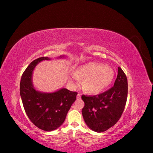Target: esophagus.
<instances>
[{
	"instance_id": "obj_1",
	"label": "esophagus",
	"mask_w": 153,
	"mask_h": 153,
	"mask_svg": "<svg viewBox=\"0 0 153 153\" xmlns=\"http://www.w3.org/2000/svg\"><path fill=\"white\" fill-rule=\"evenodd\" d=\"M76 98H77V99H80V98H81V94H80V93H78L77 96H76Z\"/></svg>"
}]
</instances>
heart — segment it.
I'll use <instances>...</instances> for the list:
<instances>
[{
	"mask_svg": "<svg viewBox=\"0 0 153 153\" xmlns=\"http://www.w3.org/2000/svg\"><path fill=\"white\" fill-rule=\"evenodd\" d=\"M114 76V71L105 64L90 62L78 68L70 82L76 85L78 79L85 80V90L91 94H98L110 85Z\"/></svg>",
	"mask_w": 153,
	"mask_h": 153,
	"instance_id": "1",
	"label": "heart"
}]
</instances>
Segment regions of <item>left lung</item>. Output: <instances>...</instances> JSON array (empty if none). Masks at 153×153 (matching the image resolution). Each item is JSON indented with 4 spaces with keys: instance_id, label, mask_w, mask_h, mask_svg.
Returning a JSON list of instances; mask_svg holds the SVG:
<instances>
[{
    "instance_id": "obj_1",
    "label": "left lung",
    "mask_w": 153,
    "mask_h": 153,
    "mask_svg": "<svg viewBox=\"0 0 153 153\" xmlns=\"http://www.w3.org/2000/svg\"><path fill=\"white\" fill-rule=\"evenodd\" d=\"M128 80L123 69L118 74L114 86L95 96L82 95L85 105L82 110L86 124L96 132H103L113 126L121 117L126 103Z\"/></svg>"
}]
</instances>
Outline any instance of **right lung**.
<instances>
[{
	"label": "right lung",
	"instance_id": "right-lung-1",
	"mask_svg": "<svg viewBox=\"0 0 153 153\" xmlns=\"http://www.w3.org/2000/svg\"><path fill=\"white\" fill-rule=\"evenodd\" d=\"M50 59L43 57L32 61L23 73L20 86V96L27 116L36 126L46 131L55 130L61 126L78 94L65 88L52 93L34 89L32 71L39 62Z\"/></svg>",
	"mask_w": 153,
	"mask_h": 153
}]
</instances>
